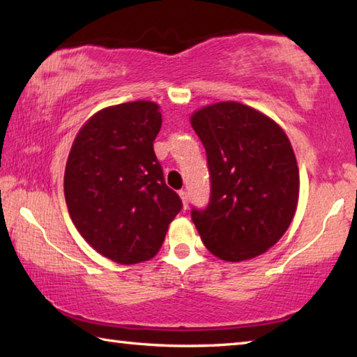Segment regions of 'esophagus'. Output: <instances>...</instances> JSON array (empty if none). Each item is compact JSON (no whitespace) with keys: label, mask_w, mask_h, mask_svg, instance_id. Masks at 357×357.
<instances>
[{"label":"esophagus","mask_w":357,"mask_h":357,"mask_svg":"<svg viewBox=\"0 0 357 357\" xmlns=\"http://www.w3.org/2000/svg\"><path fill=\"white\" fill-rule=\"evenodd\" d=\"M179 197H181V200H183V206L184 208L189 206V198H187V192L185 190H179Z\"/></svg>","instance_id":"obj_1"}]
</instances>
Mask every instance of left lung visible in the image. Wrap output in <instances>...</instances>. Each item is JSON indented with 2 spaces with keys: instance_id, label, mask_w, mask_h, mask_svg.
<instances>
[{
  "instance_id": "8db88e82",
  "label": "left lung",
  "mask_w": 357,
  "mask_h": 357,
  "mask_svg": "<svg viewBox=\"0 0 357 357\" xmlns=\"http://www.w3.org/2000/svg\"><path fill=\"white\" fill-rule=\"evenodd\" d=\"M206 149L211 197L192 220L211 253L243 261L264 253L291 223L299 168L285 132L239 102H219L192 114Z\"/></svg>"
}]
</instances>
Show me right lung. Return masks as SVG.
Returning <instances> with one entry per match:
<instances>
[{"label":"right lung","mask_w":357,"mask_h":357,"mask_svg":"<svg viewBox=\"0 0 357 357\" xmlns=\"http://www.w3.org/2000/svg\"><path fill=\"white\" fill-rule=\"evenodd\" d=\"M160 126L154 102H126L93 114L70 148L64 173L70 219L112 261L153 258L183 208L154 154Z\"/></svg>","instance_id":"1"}]
</instances>
